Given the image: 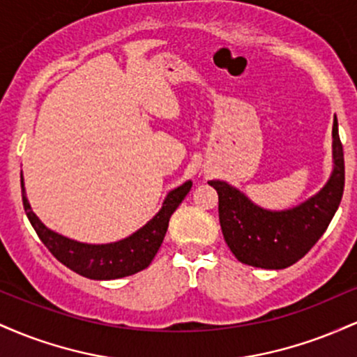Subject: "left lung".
Wrapping results in <instances>:
<instances>
[{
    "label": "left lung",
    "mask_w": 357,
    "mask_h": 357,
    "mask_svg": "<svg viewBox=\"0 0 357 357\" xmlns=\"http://www.w3.org/2000/svg\"><path fill=\"white\" fill-rule=\"evenodd\" d=\"M333 139V176L317 195L292 210H261L230 184L208 183L218 192L225 241L241 264L258 268H287L301 260L324 235L344 192V151L337 119H334Z\"/></svg>",
    "instance_id": "8db88e82"
}]
</instances>
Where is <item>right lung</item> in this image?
Segmentation results:
<instances>
[{"label": "right lung", "instance_id": "1", "mask_svg": "<svg viewBox=\"0 0 357 357\" xmlns=\"http://www.w3.org/2000/svg\"><path fill=\"white\" fill-rule=\"evenodd\" d=\"M191 186L192 183L188 181L183 186L176 188L167 195L161 210L146 227L130 235L129 238L109 245L79 243V241L65 238L59 233L48 230L31 211L26 196H24L23 181L22 196L24 213H26L31 227L35 228L36 235L48 248V252L60 264L70 268L72 272L79 273L82 277L92 278V280H114V278L134 275V273L149 267L159 247H161L162 240H165L171 215L186 198Z\"/></svg>", "mask_w": 357, "mask_h": 357}]
</instances>
